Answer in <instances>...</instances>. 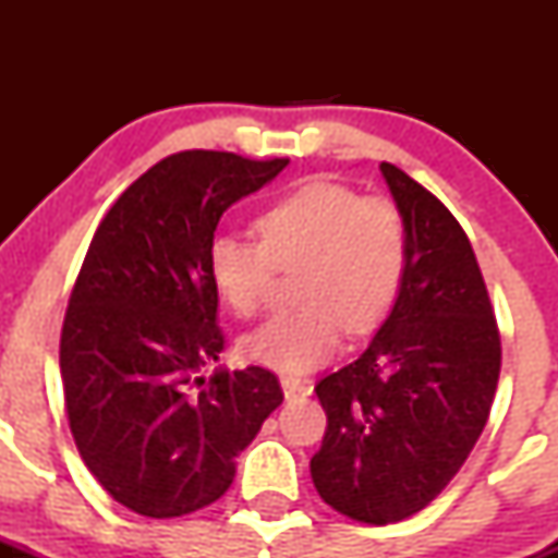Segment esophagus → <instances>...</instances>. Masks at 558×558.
<instances>
[{"label":"esophagus","instance_id":"obj_1","mask_svg":"<svg viewBox=\"0 0 558 558\" xmlns=\"http://www.w3.org/2000/svg\"><path fill=\"white\" fill-rule=\"evenodd\" d=\"M280 386H283V393L289 399L294 397H307V393H313V386L307 384V380H300V378H291V375H283L280 378Z\"/></svg>","mask_w":558,"mask_h":558}]
</instances>
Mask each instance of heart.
Returning <instances> with one entry per match:
<instances>
[{"mask_svg": "<svg viewBox=\"0 0 558 558\" xmlns=\"http://www.w3.org/2000/svg\"><path fill=\"white\" fill-rule=\"evenodd\" d=\"M256 234L258 243L218 234L207 245L218 300L251 318L267 300L275 269H296L300 307L245 335V362L286 375L307 373L340 348L345 329H378L402 296L410 234L393 202L313 180L258 213Z\"/></svg>", "mask_w": 558, "mask_h": 558, "instance_id": "1", "label": "heart"}]
</instances>
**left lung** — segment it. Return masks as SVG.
Segmentation results:
<instances>
[{
  "mask_svg": "<svg viewBox=\"0 0 558 558\" xmlns=\"http://www.w3.org/2000/svg\"><path fill=\"white\" fill-rule=\"evenodd\" d=\"M410 234L397 307L367 351L315 386L326 413L311 475L320 499L386 526L424 510L492 413L502 342L464 229L432 191L380 165Z\"/></svg>",
  "mask_w": 558,
  "mask_h": 558,
  "instance_id": "obj_1",
  "label": "left lung"
}]
</instances>
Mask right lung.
<instances>
[{"instance_id":"1","label":"right lung","mask_w":558,"mask_h":558,"mask_svg":"<svg viewBox=\"0 0 558 558\" xmlns=\"http://www.w3.org/2000/svg\"><path fill=\"white\" fill-rule=\"evenodd\" d=\"M289 159L180 150L140 174L88 245L61 326L72 437L123 508L178 519L223 497L234 456L283 402L275 373L218 362V294L207 245L223 210Z\"/></svg>"}]
</instances>
